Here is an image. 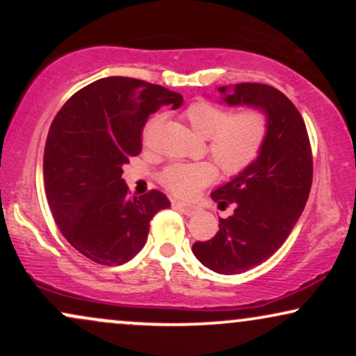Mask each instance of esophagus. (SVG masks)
<instances>
[{"label":"esophagus","instance_id":"obj_1","mask_svg":"<svg viewBox=\"0 0 356 356\" xmlns=\"http://www.w3.org/2000/svg\"><path fill=\"white\" fill-rule=\"evenodd\" d=\"M172 206H174V207H177V209H181L186 216H194L195 212H197V207H195V206H189V204H186V202L174 201V202H172Z\"/></svg>","mask_w":356,"mask_h":356}]
</instances>
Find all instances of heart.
Instances as JSON below:
<instances>
[{"label":"heart","instance_id":"heart-1","mask_svg":"<svg viewBox=\"0 0 356 356\" xmlns=\"http://www.w3.org/2000/svg\"><path fill=\"white\" fill-rule=\"evenodd\" d=\"M184 118L195 136L207 138V152L227 175H238L254 164L269 130L268 113L254 105L229 113L209 100H197L184 110ZM216 177L218 169L211 162L172 164L161 174V184L175 197L191 199Z\"/></svg>","mask_w":356,"mask_h":356}]
</instances>
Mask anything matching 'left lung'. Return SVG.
<instances>
[{
	"label": "left lung",
	"mask_w": 356,
	"mask_h": 356,
	"mask_svg": "<svg viewBox=\"0 0 356 356\" xmlns=\"http://www.w3.org/2000/svg\"><path fill=\"white\" fill-rule=\"evenodd\" d=\"M219 92L229 105H254L269 118L257 161L211 194L219 206L234 204V214L219 219L214 238L192 246L206 268L219 275H238L275 254L293 231L312 189L313 155L303 117L280 90L239 83L232 95L226 87Z\"/></svg>",
	"instance_id": "obj_1"
}]
</instances>
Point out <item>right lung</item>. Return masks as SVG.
<instances>
[{
	"label": "right lung",
	"mask_w": 356,
	"mask_h": 356,
	"mask_svg": "<svg viewBox=\"0 0 356 356\" xmlns=\"http://www.w3.org/2000/svg\"><path fill=\"white\" fill-rule=\"evenodd\" d=\"M182 105L161 85L107 76L73 93L53 118L43 157L48 206L61 234L93 263L120 266L145 246L150 220L170 206L161 191L130 197L122 165L142 150L147 118Z\"/></svg>",
	"instance_id": "add662e5"
}]
</instances>
